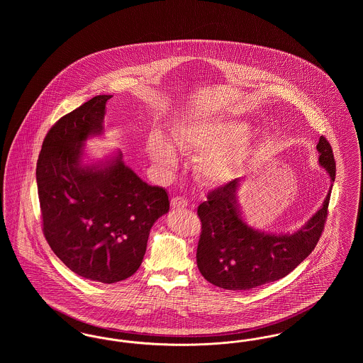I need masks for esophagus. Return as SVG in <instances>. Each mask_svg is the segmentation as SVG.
Masks as SVG:
<instances>
[{
  "instance_id": "obj_1",
  "label": "esophagus",
  "mask_w": 363,
  "mask_h": 363,
  "mask_svg": "<svg viewBox=\"0 0 363 363\" xmlns=\"http://www.w3.org/2000/svg\"><path fill=\"white\" fill-rule=\"evenodd\" d=\"M172 207L174 209H184V208L188 207V200L185 197H181V196H177L172 199Z\"/></svg>"
}]
</instances>
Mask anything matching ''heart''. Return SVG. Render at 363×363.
Here are the masks:
<instances>
[{"label": "heart", "instance_id": "heart-1", "mask_svg": "<svg viewBox=\"0 0 363 363\" xmlns=\"http://www.w3.org/2000/svg\"><path fill=\"white\" fill-rule=\"evenodd\" d=\"M252 126L241 120H204L178 122L173 129L175 145L186 154H204L199 172L209 181L225 179L247 152ZM147 152L162 166H174L177 154L173 141L160 130H152L145 143Z\"/></svg>", "mask_w": 363, "mask_h": 363}]
</instances>
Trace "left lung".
I'll use <instances>...</instances> for the list:
<instances>
[{"mask_svg":"<svg viewBox=\"0 0 363 363\" xmlns=\"http://www.w3.org/2000/svg\"><path fill=\"white\" fill-rule=\"evenodd\" d=\"M318 163L335 182L336 164L328 140L317 144ZM241 179L208 193L197 208L201 234L197 267L213 286L225 290H252L289 275L306 259L321 237L328 215L330 189L321 208L299 230L287 234L264 233L247 225L237 201Z\"/></svg>","mask_w":363,"mask_h":363,"instance_id":"8db88e82","label":"left lung"}]
</instances>
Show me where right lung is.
<instances>
[{"label": "right lung", "instance_id": "right-lung-1", "mask_svg": "<svg viewBox=\"0 0 363 363\" xmlns=\"http://www.w3.org/2000/svg\"><path fill=\"white\" fill-rule=\"evenodd\" d=\"M111 96H94L55 122L36 163L46 241L70 271L106 284L138 271L151 227L170 208L166 190L144 182L121 151L83 163L86 140L104 135Z\"/></svg>", "mask_w": 363, "mask_h": 363}]
</instances>
